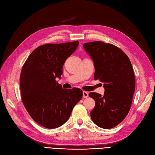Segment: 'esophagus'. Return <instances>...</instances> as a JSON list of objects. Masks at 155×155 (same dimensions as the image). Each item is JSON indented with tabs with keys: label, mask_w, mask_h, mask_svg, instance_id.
<instances>
[{
	"label": "esophagus",
	"mask_w": 155,
	"mask_h": 155,
	"mask_svg": "<svg viewBox=\"0 0 155 155\" xmlns=\"http://www.w3.org/2000/svg\"><path fill=\"white\" fill-rule=\"evenodd\" d=\"M82 96H83V97L84 98H86L88 97V93L87 92H85V91H83L82 92Z\"/></svg>",
	"instance_id": "esophagus-1"
}]
</instances>
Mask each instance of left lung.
<instances>
[{
    "mask_svg": "<svg viewBox=\"0 0 155 155\" xmlns=\"http://www.w3.org/2000/svg\"><path fill=\"white\" fill-rule=\"evenodd\" d=\"M83 47L94 61V79L104 82L105 88L102 96L89 94L96 102L91 118L101 128H113L124 120L132 105L136 87L132 65L128 55L111 44L94 41Z\"/></svg>",
    "mask_w": 155,
    "mask_h": 155,
    "instance_id": "obj_1",
    "label": "left lung"
}]
</instances>
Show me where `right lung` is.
I'll use <instances>...</instances> for the list:
<instances>
[{
  "mask_svg": "<svg viewBox=\"0 0 155 155\" xmlns=\"http://www.w3.org/2000/svg\"><path fill=\"white\" fill-rule=\"evenodd\" d=\"M78 44L77 41L41 45L32 51L23 65L22 102L31 118L45 128H56L64 124L82 97L81 89H63L55 81L61 77L63 64Z\"/></svg>",
  "mask_w": 155,
  "mask_h": 155,
  "instance_id": "obj_1",
  "label": "right lung"
}]
</instances>
